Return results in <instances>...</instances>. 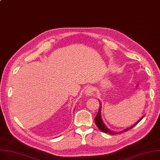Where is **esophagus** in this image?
<instances>
[{
    "mask_svg": "<svg viewBox=\"0 0 160 160\" xmlns=\"http://www.w3.org/2000/svg\"><path fill=\"white\" fill-rule=\"evenodd\" d=\"M93 91H94V90H93L92 88H88L86 89V91H85V92H86V94L87 95L89 96V95L92 94Z\"/></svg>",
    "mask_w": 160,
    "mask_h": 160,
    "instance_id": "34e87169",
    "label": "esophagus"
}]
</instances>
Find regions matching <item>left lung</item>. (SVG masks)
<instances>
[{"label": "left lung", "mask_w": 160, "mask_h": 160, "mask_svg": "<svg viewBox=\"0 0 160 160\" xmlns=\"http://www.w3.org/2000/svg\"><path fill=\"white\" fill-rule=\"evenodd\" d=\"M99 102H100V108H99V111L97 114V116H96L95 117V119H94V121H95V123L96 125H97V127L99 128V129L100 131H102V132H105V133H108V134H120V133H122V132H123L125 131H129V129H131L133 127H134L136 125H137L138 123H139L143 118L144 116H143L142 118L138 120L136 123H134V125H132V126L128 127V128H126L123 131H120V132H114V131H112L111 130H110L108 128V127L106 126L105 125V123H103V120L102 118V115H101V110H102V103L100 102L99 100Z\"/></svg>", "instance_id": "left-lung-1"}]
</instances>
